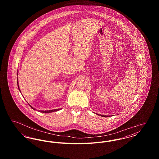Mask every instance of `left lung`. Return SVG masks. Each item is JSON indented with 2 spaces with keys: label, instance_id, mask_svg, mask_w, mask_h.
Instances as JSON below:
<instances>
[{
  "label": "left lung",
  "instance_id": "8db88e82",
  "mask_svg": "<svg viewBox=\"0 0 159 159\" xmlns=\"http://www.w3.org/2000/svg\"><path fill=\"white\" fill-rule=\"evenodd\" d=\"M98 116H101L102 117H108V116H104V115H101V114H97Z\"/></svg>",
  "mask_w": 159,
  "mask_h": 159
}]
</instances>
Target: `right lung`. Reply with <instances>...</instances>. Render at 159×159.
Wrapping results in <instances>:
<instances>
[{
    "label": "right lung",
    "mask_w": 159,
    "mask_h": 159,
    "mask_svg": "<svg viewBox=\"0 0 159 159\" xmlns=\"http://www.w3.org/2000/svg\"><path fill=\"white\" fill-rule=\"evenodd\" d=\"M17 83H18V87L19 88V86H18V81H17ZM19 90H20V89H19ZM33 109V110H36V109L34 108H33V107H32L31 106H30ZM61 109L60 108H58V109H55V110H45V111H42V110H39V111H40V112H41V113H52V112H53V111H58V110H60Z\"/></svg>",
    "instance_id": "right-lung-1"
}]
</instances>
